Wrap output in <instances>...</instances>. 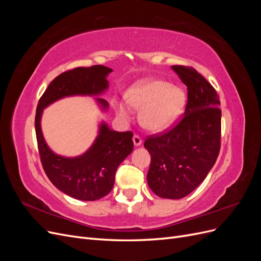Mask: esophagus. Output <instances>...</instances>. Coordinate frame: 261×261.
Instances as JSON below:
<instances>
[{
	"label": "esophagus",
	"instance_id": "34e87169",
	"mask_svg": "<svg viewBox=\"0 0 261 261\" xmlns=\"http://www.w3.org/2000/svg\"><path fill=\"white\" fill-rule=\"evenodd\" d=\"M133 141H134V145L135 146H140L141 143H143V140H141V138L138 136V135H134L133 137Z\"/></svg>",
	"mask_w": 261,
	"mask_h": 261
}]
</instances>
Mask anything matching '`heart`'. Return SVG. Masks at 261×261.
<instances>
[{
  "mask_svg": "<svg viewBox=\"0 0 261 261\" xmlns=\"http://www.w3.org/2000/svg\"><path fill=\"white\" fill-rule=\"evenodd\" d=\"M128 105L140 110L139 121L148 130L160 132L174 122L183 112L186 96L184 90L163 81L138 83L126 93ZM117 113L128 118L130 111L124 103L117 105Z\"/></svg>",
  "mask_w": 261,
  "mask_h": 261,
  "instance_id": "b5f03b06",
  "label": "heart"
}]
</instances>
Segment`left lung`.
Returning a JSON list of instances; mask_svg holds the SVG:
<instances>
[{"mask_svg": "<svg viewBox=\"0 0 261 261\" xmlns=\"http://www.w3.org/2000/svg\"><path fill=\"white\" fill-rule=\"evenodd\" d=\"M187 86V103L178 123L145 141L151 162L148 185L161 198L180 199L206 178L221 147L219 96L193 67L173 65Z\"/></svg>", "mask_w": 261, "mask_h": 261, "instance_id": "8db88e82", "label": "left lung"}]
</instances>
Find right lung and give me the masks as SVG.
<instances>
[{"instance_id":"obj_1","label":"right lung","mask_w":261,"mask_h":261,"mask_svg":"<svg viewBox=\"0 0 261 261\" xmlns=\"http://www.w3.org/2000/svg\"><path fill=\"white\" fill-rule=\"evenodd\" d=\"M111 72L103 65L66 70L54 78L38 102L35 127L43 170L55 187L75 199L98 200L112 191L118 165L134 149L133 133L115 132L102 123L98 137L84 154L65 158L55 154L46 145L41 132V114L44 108L64 97L98 96L108 89L107 76ZM96 99L108 109L105 99Z\"/></svg>"}]
</instances>
